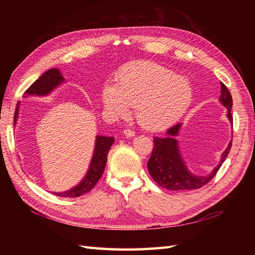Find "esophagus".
I'll list each match as a JSON object with an SVG mask.
<instances>
[{
    "mask_svg": "<svg viewBox=\"0 0 255 255\" xmlns=\"http://www.w3.org/2000/svg\"><path fill=\"white\" fill-rule=\"evenodd\" d=\"M123 133H125V135L127 136V137H133L134 135H135V132L133 129H130V128H125L123 129Z\"/></svg>",
    "mask_w": 255,
    "mask_h": 255,
    "instance_id": "1",
    "label": "esophagus"
}]
</instances>
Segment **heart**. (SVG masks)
<instances>
[{"mask_svg":"<svg viewBox=\"0 0 255 255\" xmlns=\"http://www.w3.org/2000/svg\"><path fill=\"white\" fill-rule=\"evenodd\" d=\"M102 102L106 111L126 116L128 107H135L140 125L150 129L172 125L187 111L192 88L187 80L151 61H137L122 68L114 87L105 86Z\"/></svg>","mask_w":255,"mask_h":255,"instance_id":"1","label":"heart"}]
</instances>
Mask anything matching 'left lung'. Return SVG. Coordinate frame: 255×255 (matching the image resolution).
Here are the masks:
<instances>
[{
	"label": "left lung",
	"mask_w": 255,
	"mask_h": 255,
	"mask_svg": "<svg viewBox=\"0 0 255 255\" xmlns=\"http://www.w3.org/2000/svg\"><path fill=\"white\" fill-rule=\"evenodd\" d=\"M221 84V95L220 102L227 107L228 118L233 125V117L231 114L232 110L233 100L231 92L223 83ZM181 123L173 126L167 130V136L165 138L154 137L153 151L148 161V170L152 179L155 181L158 186L169 189V190H190L199 189L203 187L210 182L218 172L223 161L226 160L230 152L232 141L229 143L227 150L223 152L221 161L216 167L213 172L208 175L198 176L190 173L179 152L177 141L174 139V136L179 133Z\"/></svg>",
	"instance_id": "left-lung-1"
}]
</instances>
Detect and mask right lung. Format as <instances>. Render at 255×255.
<instances>
[{
  "instance_id": "1",
  "label": "right lung",
  "mask_w": 255,
  "mask_h": 255,
  "mask_svg": "<svg viewBox=\"0 0 255 255\" xmlns=\"http://www.w3.org/2000/svg\"><path fill=\"white\" fill-rule=\"evenodd\" d=\"M61 82H64V78L58 69H50V70L44 72L39 79L30 85L23 95L25 97L49 95ZM18 105L19 104H17V109L16 112H14V123H16L18 116ZM114 140V137L98 136L95 153L94 156H92L87 175L84 177L83 181L76 187L65 192H53V194L65 198H75L86 194V192L94 188L103 174L107 160V154H109Z\"/></svg>"
}]
</instances>
